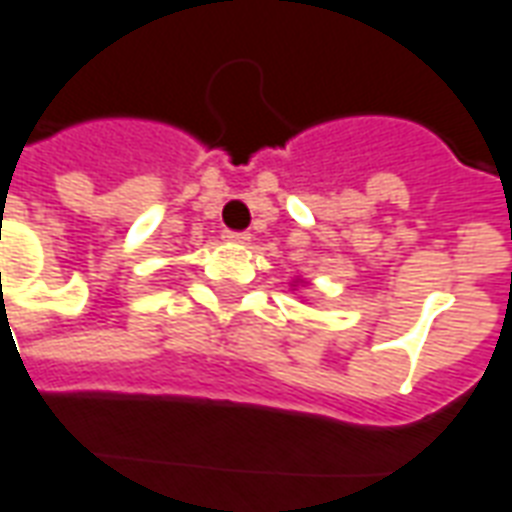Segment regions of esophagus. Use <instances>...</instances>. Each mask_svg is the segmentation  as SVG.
I'll return each mask as SVG.
<instances>
[{
	"label": "esophagus",
	"mask_w": 512,
	"mask_h": 512,
	"mask_svg": "<svg viewBox=\"0 0 512 512\" xmlns=\"http://www.w3.org/2000/svg\"><path fill=\"white\" fill-rule=\"evenodd\" d=\"M225 241H230V244H249V241H252V236H249V233H236V230H227Z\"/></svg>",
	"instance_id": "1"
}]
</instances>
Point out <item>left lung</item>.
I'll use <instances>...</instances> for the list:
<instances>
[{
  "instance_id": "obj_1",
  "label": "left lung",
  "mask_w": 512,
  "mask_h": 512,
  "mask_svg": "<svg viewBox=\"0 0 512 512\" xmlns=\"http://www.w3.org/2000/svg\"><path fill=\"white\" fill-rule=\"evenodd\" d=\"M298 285H304V282H301V279H295V282L290 287H293V290H295V287H298Z\"/></svg>"
}]
</instances>
